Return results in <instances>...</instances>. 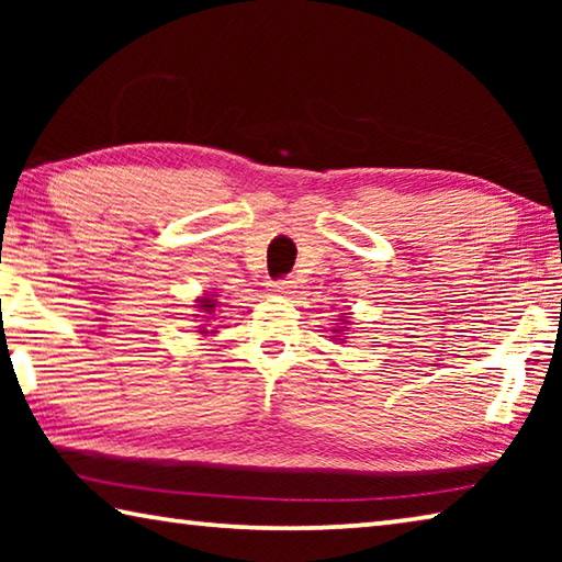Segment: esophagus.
I'll return each instance as SVG.
<instances>
[{
    "mask_svg": "<svg viewBox=\"0 0 562 562\" xmlns=\"http://www.w3.org/2000/svg\"><path fill=\"white\" fill-rule=\"evenodd\" d=\"M270 288H272V292H274V294H284V297H288V294H292V292H294V288H297V282H294L292 278H284V280L272 282Z\"/></svg>",
    "mask_w": 562,
    "mask_h": 562,
    "instance_id": "obj_1",
    "label": "esophagus"
}]
</instances>
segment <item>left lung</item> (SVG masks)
<instances>
[{
  "instance_id": "left-lung-1",
  "label": "left lung",
  "mask_w": 562,
  "mask_h": 562,
  "mask_svg": "<svg viewBox=\"0 0 562 562\" xmlns=\"http://www.w3.org/2000/svg\"><path fill=\"white\" fill-rule=\"evenodd\" d=\"M345 322H347V319H341V325H345ZM347 329H349V327H347ZM331 331H335V335H339V331H345V329L339 327V329H331Z\"/></svg>"
}]
</instances>
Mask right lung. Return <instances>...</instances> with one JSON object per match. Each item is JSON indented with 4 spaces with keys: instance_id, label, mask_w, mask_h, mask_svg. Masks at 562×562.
Returning <instances> with one entry per match:
<instances>
[{
    "instance_id": "obj_1",
    "label": "right lung",
    "mask_w": 562,
    "mask_h": 562,
    "mask_svg": "<svg viewBox=\"0 0 562 562\" xmlns=\"http://www.w3.org/2000/svg\"><path fill=\"white\" fill-rule=\"evenodd\" d=\"M198 307H201V312H203V315H195V317H207V315H213V312H215V300L211 297V294H207V297H201V300H198ZM201 331H203V335H205V327H201Z\"/></svg>"
}]
</instances>
